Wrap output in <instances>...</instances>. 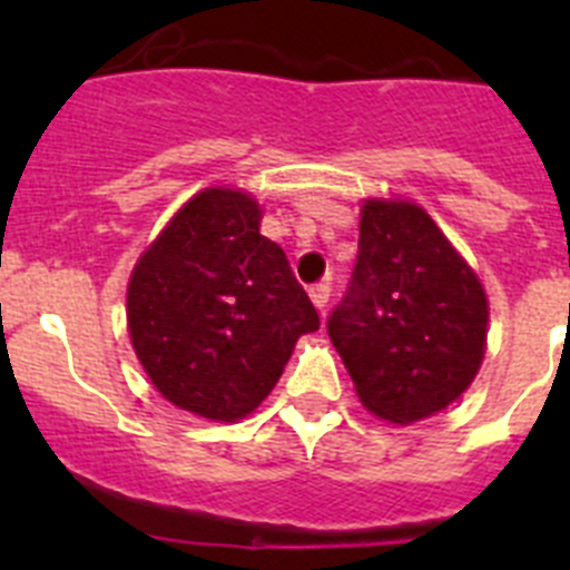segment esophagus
Here are the masks:
<instances>
[{
	"label": "esophagus",
	"instance_id": "1",
	"mask_svg": "<svg viewBox=\"0 0 570 570\" xmlns=\"http://www.w3.org/2000/svg\"><path fill=\"white\" fill-rule=\"evenodd\" d=\"M308 296H311V302H314L316 305V311H325V305H328V296H331V285L328 282H320V285H311L308 288Z\"/></svg>",
	"mask_w": 570,
	"mask_h": 570
}]
</instances>
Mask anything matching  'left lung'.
I'll use <instances>...</instances> for the list:
<instances>
[{
  "label": "left lung",
  "mask_w": 570,
  "mask_h": 570,
  "mask_svg": "<svg viewBox=\"0 0 570 570\" xmlns=\"http://www.w3.org/2000/svg\"><path fill=\"white\" fill-rule=\"evenodd\" d=\"M328 334L365 411L414 425L460 400L480 374L488 294L422 205L367 196L354 279Z\"/></svg>",
  "instance_id": "8db88e82"
}]
</instances>
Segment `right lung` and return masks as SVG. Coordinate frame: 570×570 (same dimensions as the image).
Returning a JSON list of instances; mask_svg holds the SVG:
<instances>
[{
	"label": "right lung",
	"instance_id": "obj_1",
	"mask_svg": "<svg viewBox=\"0 0 570 570\" xmlns=\"http://www.w3.org/2000/svg\"><path fill=\"white\" fill-rule=\"evenodd\" d=\"M259 223L248 190L203 188L139 254L128 279L136 360L170 405L210 422L254 414L296 340L320 328L288 256Z\"/></svg>",
	"mask_w": 570,
	"mask_h": 570
}]
</instances>
